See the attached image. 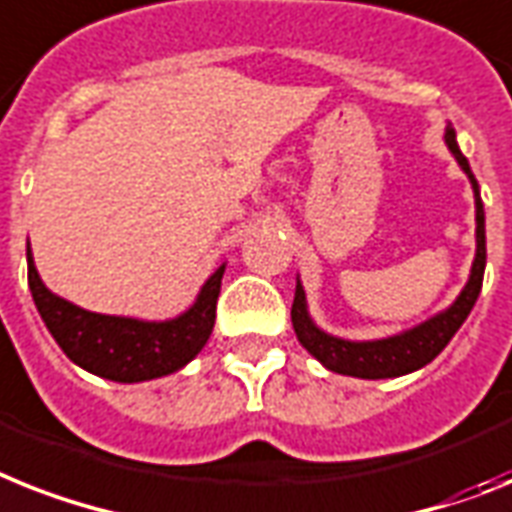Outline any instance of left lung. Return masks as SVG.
I'll return each instance as SVG.
<instances>
[{
	"mask_svg": "<svg viewBox=\"0 0 512 512\" xmlns=\"http://www.w3.org/2000/svg\"><path fill=\"white\" fill-rule=\"evenodd\" d=\"M445 143L450 154L455 156V162L460 164V170L466 172L468 180H471L476 201V256L474 264H471L466 287L460 290L458 298L445 311H439L437 316L416 324L413 329L382 337V340H342V337L329 335V332L316 327L311 314H308L306 290H303L301 280H298L295 282L293 311H290L295 337H298V342L316 361L327 366L329 371H335V374L358 379H392L418 371L426 363H432L445 350V345L453 340V335L460 329V324L466 322L476 298H479L481 282H484V266H487L484 204H481L479 196V183H476L474 172L468 167V159L460 151L458 141H455L453 128L445 130Z\"/></svg>",
	"mask_w": 512,
	"mask_h": 512,
	"instance_id": "obj_1",
	"label": "left lung"
}]
</instances>
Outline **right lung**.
<instances>
[{"mask_svg": "<svg viewBox=\"0 0 512 512\" xmlns=\"http://www.w3.org/2000/svg\"><path fill=\"white\" fill-rule=\"evenodd\" d=\"M25 259L28 287L46 329L70 361L96 377L133 384L175 374L201 353L214 329L225 264L204 282L188 311L167 322H143L133 316L94 314L59 298L38 277L31 243Z\"/></svg>", "mask_w": 512, "mask_h": 512, "instance_id": "add662e5", "label": "right lung"}]
</instances>
